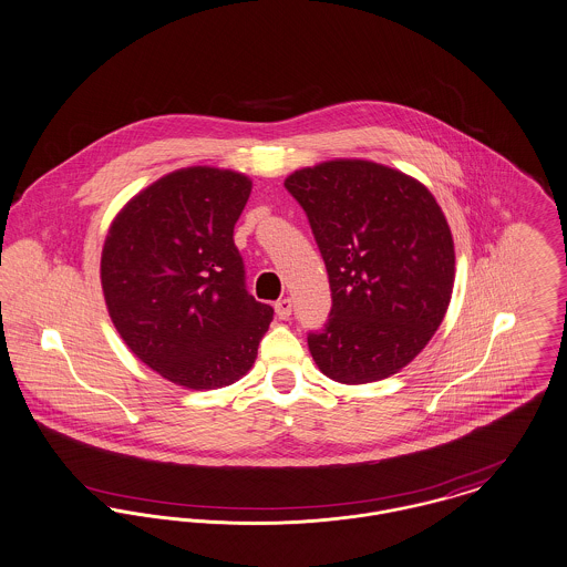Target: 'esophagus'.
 <instances>
[{
  "instance_id": "1",
  "label": "esophagus",
  "mask_w": 567,
  "mask_h": 567,
  "mask_svg": "<svg viewBox=\"0 0 567 567\" xmlns=\"http://www.w3.org/2000/svg\"><path fill=\"white\" fill-rule=\"evenodd\" d=\"M291 308H293V305H291V300H289V298L278 300V302H276V317H278V319H289Z\"/></svg>"
}]
</instances>
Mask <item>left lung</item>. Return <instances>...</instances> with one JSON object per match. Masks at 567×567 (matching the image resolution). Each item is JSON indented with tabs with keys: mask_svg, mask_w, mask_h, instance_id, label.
Masks as SVG:
<instances>
[{
	"mask_svg": "<svg viewBox=\"0 0 567 567\" xmlns=\"http://www.w3.org/2000/svg\"><path fill=\"white\" fill-rule=\"evenodd\" d=\"M328 269L332 310L308 349L341 384L384 380L430 343L451 302L455 250L432 192L364 159L287 176Z\"/></svg>",
	"mask_w": 567,
	"mask_h": 567,
	"instance_id": "1",
	"label": "left lung"
}]
</instances>
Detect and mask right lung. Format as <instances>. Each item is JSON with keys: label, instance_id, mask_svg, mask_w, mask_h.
Masks as SVG:
<instances>
[{"label": "right lung", "instance_id": "1", "mask_svg": "<svg viewBox=\"0 0 567 567\" xmlns=\"http://www.w3.org/2000/svg\"><path fill=\"white\" fill-rule=\"evenodd\" d=\"M250 192L241 173L181 168L133 196L107 230L101 287L112 323L146 367L178 386L235 384L274 317L246 291L233 241Z\"/></svg>", "mask_w": 567, "mask_h": 567}]
</instances>
